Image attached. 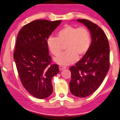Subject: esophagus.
<instances>
[{
    "label": "esophagus",
    "instance_id": "1",
    "mask_svg": "<svg viewBox=\"0 0 120 120\" xmlns=\"http://www.w3.org/2000/svg\"><path fill=\"white\" fill-rule=\"evenodd\" d=\"M65 68H66L65 67V66H61V65L59 66V69H60V71H62V70H64Z\"/></svg>",
    "mask_w": 120,
    "mask_h": 120
}]
</instances>
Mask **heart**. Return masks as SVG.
I'll return each mask as SVG.
<instances>
[{"label": "heart", "instance_id": "1", "mask_svg": "<svg viewBox=\"0 0 120 120\" xmlns=\"http://www.w3.org/2000/svg\"><path fill=\"white\" fill-rule=\"evenodd\" d=\"M47 44L50 52L58 55L63 50H67L54 58V62L58 65L68 66L75 62L78 56L82 57L87 54L91 44V33L85 27H77L66 25L57 33V37L50 36Z\"/></svg>", "mask_w": 120, "mask_h": 120}]
</instances>
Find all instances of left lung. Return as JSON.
<instances>
[{
	"mask_svg": "<svg viewBox=\"0 0 120 120\" xmlns=\"http://www.w3.org/2000/svg\"><path fill=\"white\" fill-rule=\"evenodd\" d=\"M77 21L89 29L92 41L87 54L70 68V89L74 96L86 97L99 87L109 71V45L105 33L97 25L85 19Z\"/></svg>",
	"mask_w": 120,
	"mask_h": 120,
	"instance_id": "left-lung-1",
	"label": "left lung"
}]
</instances>
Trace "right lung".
Wrapping results in <instances>:
<instances>
[{"mask_svg":"<svg viewBox=\"0 0 120 120\" xmlns=\"http://www.w3.org/2000/svg\"><path fill=\"white\" fill-rule=\"evenodd\" d=\"M61 22L33 21L23 26L17 37L14 59L19 77L27 91L37 98L52 94V79L60 72L58 65H50L47 40Z\"/></svg>","mask_w":120,"mask_h":120,"instance_id":"add662e5","label":"right lung"}]
</instances>
